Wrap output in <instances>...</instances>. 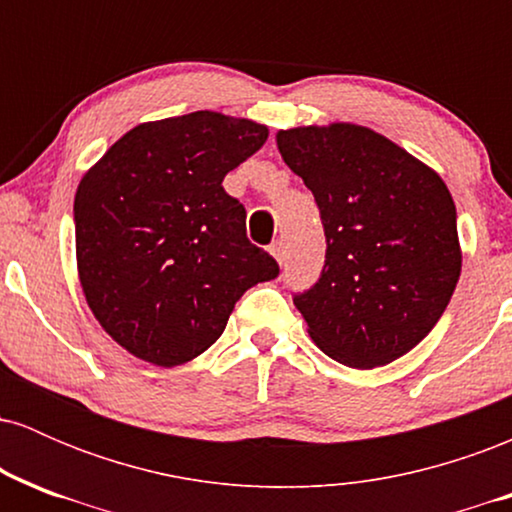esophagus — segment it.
I'll list each match as a JSON object with an SVG mask.
<instances>
[{
	"label": "esophagus",
	"instance_id": "esophagus-1",
	"mask_svg": "<svg viewBox=\"0 0 512 512\" xmlns=\"http://www.w3.org/2000/svg\"><path fill=\"white\" fill-rule=\"evenodd\" d=\"M269 252L274 255V260L279 264L286 262V245L281 243V240H276V243H272V248H269Z\"/></svg>",
	"mask_w": 512,
	"mask_h": 512
}]
</instances>
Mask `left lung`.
<instances>
[{"label": "left lung", "mask_w": 512, "mask_h": 512, "mask_svg": "<svg viewBox=\"0 0 512 512\" xmlns=\"http://www.w3.org/2000/svg\"><path fill=\"white\" fill-rule=\"evenodd\" d=\"M284 163L313 192L327 252L293 303L334 361L375 368L414 349L462 269L457 211L436 170L361 125L281 129Z\"/></svg>", "instance_id": "1"}]
</instances>
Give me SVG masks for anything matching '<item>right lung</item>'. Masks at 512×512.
<instances>
[{
  "label": "right lung",
  "instance_id": "add662e5",
  "mask_svg": "<svg viewBox=\"0 0 512 512\" xmlns=\"http://www.w3.org/2000/svg\"><path fill=\"white\" fill-rule=\"evenodd\" d=\"M267 127L211 110L144 122L81 178L76 264L88 308L117 344L173 368L207 351L250 286L279 274L223 190Z\"/></svg>",
  "mask_w": 512,
  "mask_h": 512
}]
</instances>
